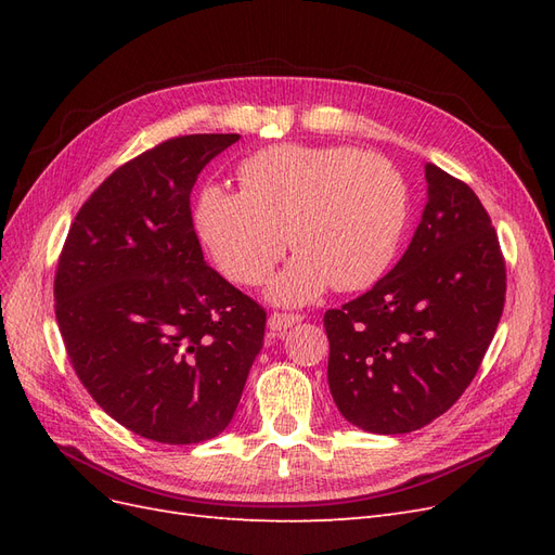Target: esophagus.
Listing matches in <instances>:
<instances>
[{"label":"esophagus","mask_w":555,"mask_h":555,"mask_svg":"<svg viewBox=\"0 0 555 555\" xmlns=\"http://www.w3.org/2000/svg\"><path fill=\"white\" fill-rule=\"evenodd\" d=\"M300 314H287V312H273L271 317H268V328H271L273 333H282L287 331L292 326H296L300 322Z\"/></svg>","instance_id":"obj_1"}]
</instances>
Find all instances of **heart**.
Returning <instances> with one entry per match:
<instances>
[{"label":"heart","mask_w":555,"mask_h":555,"mask_svg":"<svg viewBox=\"0 0 555 555\" xmlns=\"http://www.w3.org/2000/svg\"><path fill=\"white\" fill-rule=\"evenodd\" d=\"M241 192L210 182L194 227L233 282L261 284L289 245L292 263L268 284L282 306L328 287L359 292L393 263L408 227V188L391 162L347 145L284 143L238 166Z\"/></svg>","instance_id":"1"}]
</instances>
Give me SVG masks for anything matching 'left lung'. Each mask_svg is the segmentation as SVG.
I'll use <instances>...</instances> for the list:
<instances>
[{
    "mask_svg": "<svg viewBox=\"0 0 555 555\" xmlns=\"http://www.w3.org/2000/svg\"><path fill=\"white\" fill-rule=\"evenodd\" d=\"M426 192L405 255L371 292L324 314L333 402L377 435L444 414L477 375L505 308V259L477 194L435 164Z\"/></svg>",
    "mask_w": 555,
    "mask_h": 555,
    "instance_id": "8db88e82",
    "label": "left lung"
}]
</instances>
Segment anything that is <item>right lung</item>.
I'll list each match as a JSON object with an SVG mask.
<instances>
[{"label":"right lung","mask_w":555,"mask_h":555,"mask_svg":"<svg viewBox=\"0 0 555 555\" xmlns=\"http://www.w3.org/2000/svg\"><path fill=\"white\" fill-rule=\"evenodd\" d=\"M238 133L166 141L82 204L55 275V317L78 379L141 438L194 444L236 412L266 312L204 261L190 194Z\"/></svg>","instance_id":"add662e5"}]
</instances>
